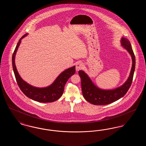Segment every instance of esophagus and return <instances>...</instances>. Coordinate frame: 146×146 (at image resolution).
Wrapping results in <instances>:
<instances>
[{"mask_svg":"<svg viewBox=\"0 0 146 146\" xmlns=\"http://www.w3.org/2000/svg\"><path fill=\"white\" fill-rule=\"evenodd\" d=\"M84 65L82 63L78 62L76 64V70L77 71L82 70L83 68Z\"/></svg>","mask_w":146,"mask_h":146,"instance_id":"esophagus-1","label":"esophagus"}]
</instances>
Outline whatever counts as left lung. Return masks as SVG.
Returning <instances> with one entry per match:
<instances>
[{
    "mask_svg": "<svg viewBox=\"0 0 146 146\" xmlns=\"http://www.w3.org/2000/svg\"><path fill=\"white\" fill-rule=\"evenodd\" d=\"M121 45L130 54L132 58V68L129 76L125 83L113 90L101 89L92 82L89 76L83 70L79 71L81 78L82 93L84 98L91 104L95 105H106L113 103L123 97L132 83L135 68V56L132 50L130 41L124 37L121 39Z\"/></svg>",
    "mask_w": 146,
    "mask_h": 146,
    "instance_id": "8db88e82",
    "label": "left lung"
}]
</instances>
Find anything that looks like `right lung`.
Listing matches in <instances>:
<instances>
[{
    "mask_svg": "<svg viewBox=\"0 0 146 146\" xmlns=\"http://www.w3.org/2000/svg\"><path fill=\"white\" fill-rule=\"evenodd\" d=\"M27 34L23 35L17 44L12 57L13 67L17 83L23 93L28 98L42 103H49L54 102L62 95L64 85L70 77L76 73V66L64 70L55 80L49 86L45 88H36L24 81L19 75L15 63V55L21 42V39L25 37Z\"/></svg>",
    "mask_w": 146,
    "mask_h": 146,
    "instance_id": "1",
    "label": "right lung"
}]
</instances>
